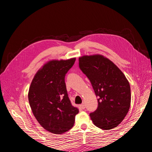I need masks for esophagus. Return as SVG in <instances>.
<instances>
[{
	"label": "esophagus",
	"mask_w": 152,
	"mask_h": 152,
	"mask_svg": "<svg viewBox=\"0 0 152 152\" xmlns=\"http://www.w3.org/2000/svg\"><path fill=\"white\" fill-rule=\"evenodd\" d=\"M80 107L82 108V109H84L85 108V104H84V103H82V104H81L80 105Z\"/></svg>",
	"instance_id": "obj_1"
}]
</instances>
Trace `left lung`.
I'll list each match as a JSON object with an SVG mask.
<instances>
[{
  "mask_svg": "<svg viewBox=\"0 0 152 152\" xmlns=\"http://www.w3.org/2000/svg\"><path fill=\"white\" fill-rule=\"evenodd\" d=\"M79 68L89 79L98 108L89 114L96 126L103 130L116 127L126 116L131 105V88L122 72L102 55L83 56Z\"/></svg>",
  "mask_w": 152,
  "mask_h": 152,
  "instance_id": "obj_1",
  "label": "left lung"
}]
</instances>
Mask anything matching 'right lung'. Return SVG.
<instances>
[{"instance_id":"right-lung-1","label":"right lung","mask_w":152,"mask_h":152,"mask_svg":"<svg viewBox=\"0 0 152 152\" xmlns=\"http://www.w3.org/2000/svg\"><path fill=\"white\" fill-rule=\"evenodd\" d=\"M75 58L49 61L37 72L28 91L30 106L37 121L45 130L61 134L75 123L79 109L68 98L65 77Z\"/></svg>"}]
</instances>
